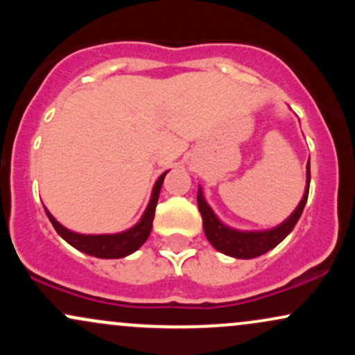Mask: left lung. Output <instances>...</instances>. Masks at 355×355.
I'll return each instance as SVG.
<instances>
[{
	"label": "left lung",
	"mask_w": 355,
	"mask_h": 355,
	"mask_svg": "<svg viewBox=\"0 0 355 355\" xmlns=\"http://www.w3.org/2000/svg\"><path fill=\"white\" fill-rule=\"evenodd\" d=\"M309 185H311V162L307 164V180H305L302 200L280 225L268 230H237L234 227L225 225L207 203L202 187H198L197 203L202 214L203 232H205L207 240L218 252L234 257V259H254V257L266 254V252L279 245L294 230L295 223L299 222L300 215H302L305 203H307Z\"/></svg>",
	"instance_id": "1"
}]
</instances>
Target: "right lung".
Segmentation results:
<instances>
[{
  "instance_id": "right-lung-1",
  "label": "right lung",
  "mask_w": 355,
  "mask_h": 355,
  "mask_svg": "<svg viewBox=\"0 0 355 355\" xmlns=\"http://www.w3.org/2000/svg\"><path fill=\"white\" fill-rule=\"evenodd\" d=\"M166 173H168V170L162 173L158 177V180L155 182L152 189V197H150V202L146 205L141 218L138 220L135 225L130 227L128 230L118 232V234H78V232H73L61 225L58 220L50 214V210L46 207H44V211H46L51 225L58 232L60 237L67 240L76 250L96 257V259H123V257L137 252L146 242V239H148L150 232H152L155 209H157V202L158 197H160V190L162 185H164Z\"/></svg>"
}]
</instances>
